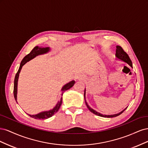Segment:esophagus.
Masks as SVG:
<instances>
[{
    "instance_id": "34e87169",
    "label": "esophagus",
    "mask_w": 148,
    "mask_h": 148,
    "mask_svg": "<svg viewBox=\"0 0 148 148\" xmlns=\"http://www.w3.org/2000/svg\"><path fill=\"white\" fill-rule=\"evenodd\" d=\"M75 79L78 80H83L84 79V76L82 74H78L75 77Z\"/></svg>"
}]
</instances>
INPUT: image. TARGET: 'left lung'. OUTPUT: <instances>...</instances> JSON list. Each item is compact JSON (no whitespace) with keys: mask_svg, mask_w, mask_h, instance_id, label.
Masks as SVG:
<instances>
[{"mask_svg":"<svg viewBox=\"0 0 148 148\" xmlns=\"http://www.w3.org/2000/svg\"><path fill=\"white\" fill-rule=\"evenodd\" d=\"M117 49H116V53H115V56L118 59L122 60L124 62H126L127 64H128L130 66L133 68V66H132V62L131 60V59H130V57L128 56V55L127 53L125 52L123 49L122 48V47H120L119 46H117ZM85 95H86V89H84V100H85V103H86V105L88 107V109L90 110L92 113H93L94 114H95L96 115L98 116H100V117H107V118H112V117H117V116H119V115H120L122 113H123L124 110L126 109L127 107H126L124 110H123L122 111H121L120 112L118 113V114H113V115H103L99 112H97L95 110L92 109L91 107H89L88 104V103L86 101V99H85Z\"/></svg>","mask_w":148,"mask_h":148,"instance_id":"obj_1","label":"left lung"}]
</instances>
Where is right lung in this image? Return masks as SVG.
<instances>
[{
  "mask_svg": "<svg viewBox=\"0 0 148 148\" xmlns=\"http://www.w3.org/2000/svg\"><path fill=\"white\" fill-rule=\"evenodd\" d=\"M50 47H39L38 46H36L33 48V49L32 51H31V52L27 56H26L22 60V61L21 62V64L19 67V69L18 70L17 73L15 75V80H14V87H13V95H14V97L16 101V102H17V86H18V77H19V74L20 73V71L21 70L22 66H23L26 62L31 60V59H34L35 57H36L39 55H42L44 54V53H46L47 52H49V51H50ZM75 82L74 80H72V81L70 82L69 83H66L65 85L62 87L61 91H62V96L63 95V93L69 89L70 88H71L72 87L74 84H75ZM62 97H61V99L59 101H58L57 104H56V106L53 107V108L51 110H49L48 111H44V112H40L39 114H38L36 115H29L31 117L34 118L35 119H47L49 117H51L52 115H54L59 110V108L60 107V106L62 104Z\"/></svg>",
  "mask_w": 148,
  "mask_h": 148,
  "instance_id": "right-lung-1",
  "label": "right lung"
}]
</instances>
